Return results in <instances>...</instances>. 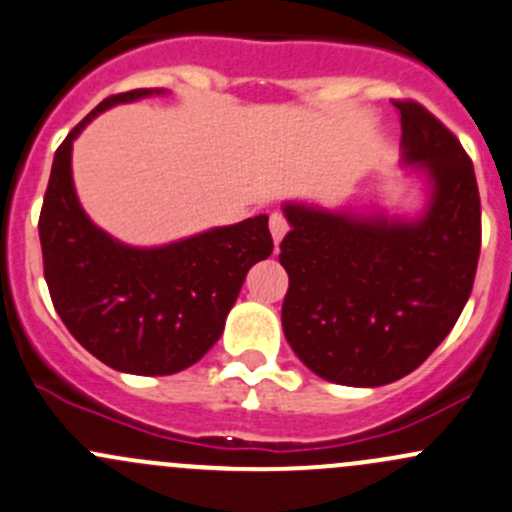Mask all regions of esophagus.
Instances as JSON below:
<instances>
[{"label": "esophagus", "mask_w": 512, "mask_h": 512, "mask_svg": "<svg viewBox=\"0 0 512 512\" xmlns=\"http://www.w3.org/2000/svg\"><path fill=\"white\" fill-rule=\"evenodd\" d=\"M287 218H284L282 213H272L270 215V233H272V238H274V242H282V238L284 235H287Z\"/></svg>", "instance_id": "esophagus-1"}]
</instances>
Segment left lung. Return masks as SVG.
<instances>
[{"instance_id":"1","label":"left lung","mask_w":512,"mask_h":512,"mask_svg":"<svg viewBox=\"0 0 512 512\" xmlns=\"http://www.w3.org/2000/svg\"><path fill=\"white\" fill-rule=\"evenodd\" d=\"M392 105L402 117V157L432 181L424 218L284 206L292 225L279 245L289 274L284 336L306 368L338 385L378 387L419 368L464 311L481 255L469 154L424 105Z\"/></svg>"}]
</instances>
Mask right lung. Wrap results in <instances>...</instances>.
<instances>
[{
  "mask_svg": "<svg viewBox=\"0 0 512 512\" xmlns=\"http://www.w3.org/2000/svg\"><path fill=\"white\" fill-rule=\"evenodd\" d=\"M144 95L152 90L110 95L68 132L53 157L39 238L48 294L75 341L122 373L171 375L218 341L247 270L272 255L274 242L267 215L152 250L90 223L71 179L73 139L98 112Z\"/></svg>",
  "mask_w": 512,
  "mask_h": 512,
  "instance_id": "right-lung-1",
  "label": "right lung"
}]
</instances>
